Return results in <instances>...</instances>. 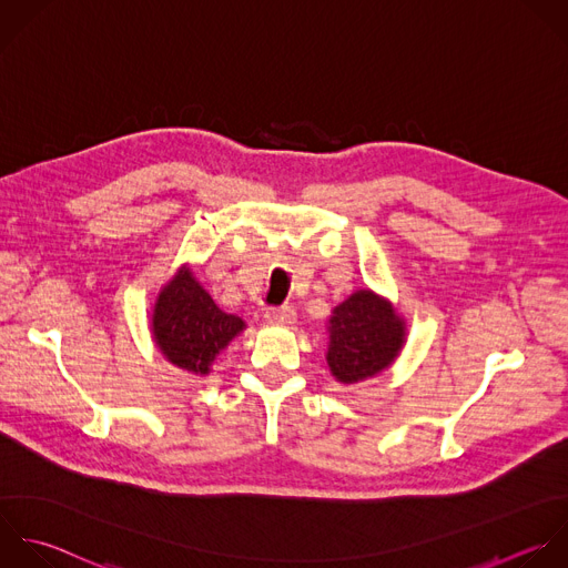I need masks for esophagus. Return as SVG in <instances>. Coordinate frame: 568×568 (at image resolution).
Listing matches in <instances>:
<instances>
[{"mask_svg": "<svg viewBox=\"0 0 568 568\" xmlns=\"http://www.w3.org/2000/svg\"><path fill=\"white\" fill-rule=\"evenodd\" d=\"M265 321L267 323H276V325H292L296 321V312L290 305H278V307H270L265 312Z\"/></svg>", "mask_w": 568, "mask_h": 568, "instance_id": "esophagus-1", "label": "esophagus"}]
</instances>
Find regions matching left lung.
Returning <instances> with one entry per match:
<instances>
[{"mask_svg": "<svg viewBox=\"0 0 568 568\" xmlns=\"http://www.w3.org/2000/svg\"><path fill=\"white\" fill-rule=\"evenodd\" d=\"M327 334L329 374L341 385H356L394 365L407 343V323L389 298L363 287L332 310Z\"/></svg>", "mask_w": 568, "mask_h": 568, "instance_id": "left-lung-1", "label": "left lung"}]
</instances>
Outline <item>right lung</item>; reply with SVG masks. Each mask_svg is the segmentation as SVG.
<instances>
[{
	"label": "right lung",
	"instance_id": "add662e5",
	"mask_svg": "<svg viewBox=\"0 0 568 568\" xmlns=\"http://www.w3.org/2000/svg\"><path fill=\"white\" fill-rule=\"evenodd\" d=\"M245 327L243 318L212 301L187 263L161 285L150 316L156 349L170 365L192 376H210L214 361Z\"/></svg>",
	"mask_w": 568,
	"mask_h": 568
}]
</instances>
